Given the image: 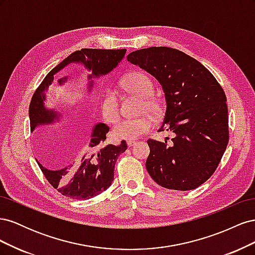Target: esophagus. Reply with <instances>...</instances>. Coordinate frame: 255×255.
<instances>
[{
  "instance_id": "esophagus-1",
  "label": "esophagus",
  "mask_w": 255,
  "mask_h": 255,
  "mask_svg": "<svg viewBox=\"0 0 255 255\" xmlns=\"http://www.w3.org/2000/svg\"><path fill=\"white\" fill-rule=\"evenodd\" d=\"M127 144H128V146H129V148H130V146H133V145L136 144V141L135 140H128Z\"/></svg>"
}]
</instances>
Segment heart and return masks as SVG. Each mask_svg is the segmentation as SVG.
I'll list each match as a JSON object with an SVG mask.
<instances>
[{"label": "heart", "instance_id": "b5f03b06", "mask_svg": "<svg viewBox=\"0 0 255 255\" xmlns=\"http://www.w3.org/2000/svg\"><path fill=\"white\" fill-rule=\"evenodd\" d=\"M122 86L129 92L141 99L139 112L158 116L163 112L160 99L154 95V84L148 75L142 72H133L127 75ZM102 116L105 121L115 123L120 117L119 101L114 91H109L102 102ZM153 127V120L149 116L136 119H125L114 127L113 135L117 139L134 140L149 132Z\"/></svg>", "mask_w": 255, "mask_h": 255}]
</instances>
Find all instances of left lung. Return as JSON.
Listing matches in <instances>:
<instances>
[{"mask_svg": "<svg viewBox=\"0 0 255 255\" xmlns=\"http://www.w3.org/2000/svg\"><path fill=\"white\" fill-rule=\"evenodd\" d=\"M127 58L160 83L167 109L158 130L175 134L170 144L148 139L146 170L168 189L199 187L216 171L229 142L225 91L200 61L176 49L150 47Z\"/></svg>", "mask_w": 255, "mask_h": 255, "instance_id": "1", "label": "left lung"}]
</instances>
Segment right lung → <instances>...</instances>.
Masks as SVG:
<instances>
[{"label":"right lung","mask_w":255,"mask_h":255,"mask_svg":"<svg viewBox=\"0 0 255 255\" xmlns=\"http://www.w3.org/2000/svg\"><path fill=\"white\" fill-rule=\"evenodd\" d=\"M126 52V49H82L81 51L73 52L71 55L52 69L38 86L30 100V130L34 132L38 126L54 122V119L57 118L58 115L55 111L48 110L45 107V99L54 74L61 68L72 61H81L92 70V74L99 76L110 72L117 66ZM89 78H91V74ZM58 82L61 84L63 80ZM109 130L110 128L104 123L97 125L90 138L85 141L79 157L72 164H68L59 170H49L36 159L45 179L61 195L76 200H86L101 194L111 186L114 180L116 161L121 153L126 152L128 145L125 140H122L119 145L106 144L105 139ZM35 134L38 155H42L45 152V138L41 129H36Z\"/></svg>","instance_id":"obj_1"}]
</instances>
